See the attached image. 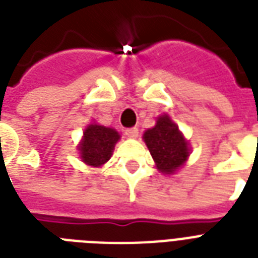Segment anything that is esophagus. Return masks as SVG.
I'll return each instance as SVG.
<instances>
[{"instance_id": "obj_1", "label": "esophagus", "mask_w": 258, "mask_h": 258, "mask_svg": "<svg viewBox=\"0 0 258 258\" xmlns=\"http://www.w3.org/2000/svg\"><path fill=\"white\" fill-rule=\"evenodd\" d=\"M125 137L128 138H137L138 134H139V130L137 128V127H131V128H125L124 131Z\"/></svg>"}]
</instances>
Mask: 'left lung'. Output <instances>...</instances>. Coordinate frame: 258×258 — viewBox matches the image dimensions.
<instances>
[{
    "label": "left lung",
    "instance_id": "left-lung-1",
    "mask_svg": "<svg viewBox=\"0 0 258 258\" xmlns=\"http://www.w3.org/2000/svg\"><path fill=\"white\" fill-rule=\"evenodd\" d=\"M143 139L157 163V169L163 174L174 172L187 159V142L167 115H162L155 127L146 131Z\"/></svg>",
    "mask_w": 258,
    "mask_h": 258
}]
</instances>
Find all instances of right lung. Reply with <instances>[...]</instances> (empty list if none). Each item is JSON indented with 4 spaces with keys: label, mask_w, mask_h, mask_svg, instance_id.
<instances>
[{
    "label": "right lung",
    "mask_w": 258,
    "mask_h": 258,
    "mask_svg": "<svg viewBox=\"0 0 258 258\" xmlns=\"http://www.w3.org/2000/svg\"><path fill=\"white\" fill-rule=\"evenodd\" d=\"M119 138V134L113 128L99 124L88 125L79 147L84 163L93 167L104 165L112 155V150Z\"/></svg>",
    "instance_id": "add662e5"
}]
</instances>
